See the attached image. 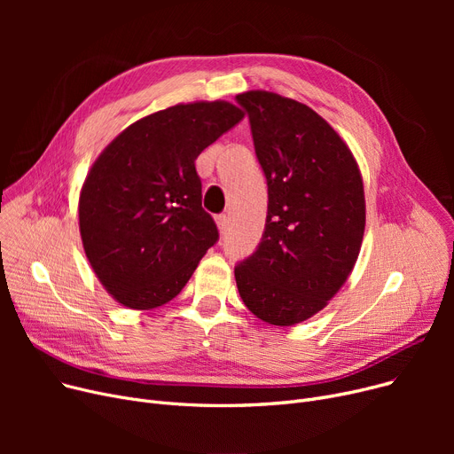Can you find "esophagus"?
I'll return each mask as SVG.
<instances>
[{
	"label": "esophagus",
	"instance_id": "obj_1",
	"mask_svg": "<svg viewBox=\"0 0 454 454\" xmlns=\"http://www.w3.org/2000/svg\"><path fill=\"white\" fill-rule=\"evenodd\" d=\"M215 223H217L219 233H224L228 230V217H226V215H217V217H215Z\"/></svg>",
	"mask_w": 454,
	"mask_h": 454
}]
</instances>
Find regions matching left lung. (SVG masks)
<instances>
[{
	"instance_id": "8db88e82",
	"label": "left lung",
	"mask_w": 454,
	"mask_h": 454,
	"mask_svg": "<svg viewBox=\"0 0 454 454\" xmlns=\"http://www.w3.org/2000/svg\"><path fill=\"white\" fill-rule=\"evenodd\" d=\"M237 101L269 184L263 239L235 269L237 289L259 320L296 325L322 311L356 263L366 226L363 175L313 108L265 90Z\"/></svg>"
}]
</instances>
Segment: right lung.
<instances>
[{
  "label": "right lung",
  "mask_w": 454,
  "mask_h": 454,
  "mask_svg": "<svg viewBox=\"0 0 454 454\" xmlns=\"http://www.w3.org/2000/svg\"><path fill=\"white\" fill-rule=\"evenodd\" d=\"M243 117L221 99L180 103L137 119L93 161L79 195V231L117 303L151 311L171 301L217 243L195 160Z\"/></svg>",
  "instance_id": "right-lung-1"
}]
</instances>
